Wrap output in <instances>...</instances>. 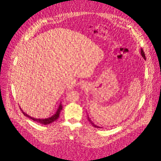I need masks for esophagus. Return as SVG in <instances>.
<instances>
[{
	"label": "esophagus",
	"instance_id": "esophagus-1",
	"mask_svg": "<svg viewBox=\"0 0 161 161\" xmlns=\"http://www.w3.org/2000/svg\"><path fill=\"white\" fill-rule=\"evenodd\" d=\"M83 87H83H83V86H82V87Z\"/></svg>",
	"mask_w": 161,
	"mask_h": 161
}]
</instances>
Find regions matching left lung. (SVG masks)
I'll return each mask as SVG.
<instances>
[{"label": "left lung", "instance_id": "left-lung-1", "mask_svg": "<svg viewBox=\"0 0 161 161\" xmlns=\"http://www.w3.org/2000/svg\"><path fill=\"white\" fill-rule=\"evenodd\" d=\"M140 53H141V55H142V57L143 58H144L145 60H146L145 53H144V52H143V49H141V50H140ZM87 119H88V121H89L92 124V125L94 126V127H96V128H100H100H102V127H101V126H97V125H95V124H94L93 123H92L89 116H87Z\"/></svg>", "mask_w": 161, "mask_h": 161}]
</instances>
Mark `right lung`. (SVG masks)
Returning <instances> with one entry per match:
<instances>
[{
    "label": "right lung",
    "mask_w": 161,
    "mask_h": 161,
    "mask_svg": "<svg viewBox=\"0 0 161 161\" xmlns=\"http://www.w3.org/2000/svg\"><path fill=\"white\" fill-rule=\"evenodd\" d=\"M20 109H21L22 113L23 114V115H25L26 117H29V118H30L31 119L35 121H36V122H38L40 124H42V125H48V124H50V123L54 122L55 121H56L58 119V117H59V114H60V112L63 109V106H62L61 103H60V104H59V106H58V107L57 109L56 112L53 115H52L48 118H46V119H38V118H34V117L29 115L25 112H24L23 111V109H21V108H20Z\"/></svg>",
    "instance_id": "1"
}]
</instances>
